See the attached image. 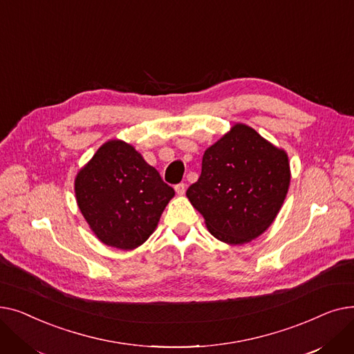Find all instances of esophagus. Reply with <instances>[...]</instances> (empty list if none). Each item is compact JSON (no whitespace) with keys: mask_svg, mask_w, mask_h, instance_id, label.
Listing matches in <instances>:
<instances>
[{"mask_svg":"<svg viewBox=\"0 0 354 354\" xmlns=\"http://www.w3.org/2000/svg\"><path fill=\"white\" fill-rule=\"evenodd\" d=\"M175 191L178 195H183L185 191H187V187H185V183H178L175 185Z\"/></svg>","mask_w":354,"mask_h":354,"instance_id":"obj_1","label":"esophagus"}]
</instances>
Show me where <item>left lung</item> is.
<instances>
[{"label": "left lung", "mask_w": 354, "mask_h": 354, "mask_svg": "<svg viewBox=\"0 0 354 354\" xmlns=\"http://www.w3.org/2000/svg\"><path fill=\"white\" fill-rule=\"evenodd\" d=\"M290 185V165L277 149L245 124L207 149L199 179L187 195L222 243L245 244L274 221Z\"/></svg>", "instance_id": "obj_1"}]
</instances>
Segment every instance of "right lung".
Returning <instances> with one entry per match:
<instances>
[{"mask_svg":"<svg viewBox=\"0 0 354 354\" xmlns=\"http://www.w3.org/2000/svg\"><path fill=\"white\" fill-rule=\"evenodd\" d=\"M174 195L155 167L122 140L104 143L76 178L77 203L90 228L120 250L145 243Z\"/></svg>","mask_w":354,"mask_h":354,"instance_id":"1","label":"right lung"}]
</instances>
